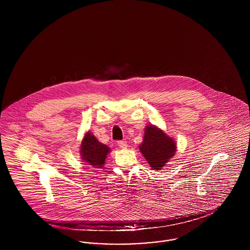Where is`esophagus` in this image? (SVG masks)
Returning <instances> with one entry per match:
<instances>
[{
  "label": "esophagus",
  "mask_w": 250,
  "mask_h": 250,
  "mask_svg": "<svg viewBox=\"0 0 250 250\" xmlns=\"http://www.w3.org/2000/svg\"><path fill=\"white\" fill-rule=\"evenodd\" d=\"M118 145L121 148H126L127 147V143H126V142H124V141H119Z\"/></svg>",
  "instance_id": "esophagus-1"
}]
</instances>
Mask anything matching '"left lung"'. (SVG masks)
<instances>
[{"mask_svg": "<svg viewBox=\"0 0 250 250\" xmlns=\"http://www.w3.org/2000/svg\"><path fill=\"white\" fill-rule=\"evenodd\" d=\"M140 151L153 169H161L176 152V143L155 125H147Z\"/></svg>", "mask_w": 250, "mask_h": 250, "instance_id": "obj_1", "label": "left lung"}]
</instances>
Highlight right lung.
Here are the masks:
<instances>
[{"label": "right lung", "instance_id": "add662e5", "mask_svg": "<svg viewBox=\"0 0 250 250\" xmlns=\"http://www.w3.org/2000/svg\"><path fill=\"white\" fill-rule=\"evenodd\" d=\"M80 152L86 165L90 167H102L110 149L107 145L99 143L91 132H87L82 142Z\"/></svg>", "mask_w": 250, "mask_h": 250}]
</instances>
